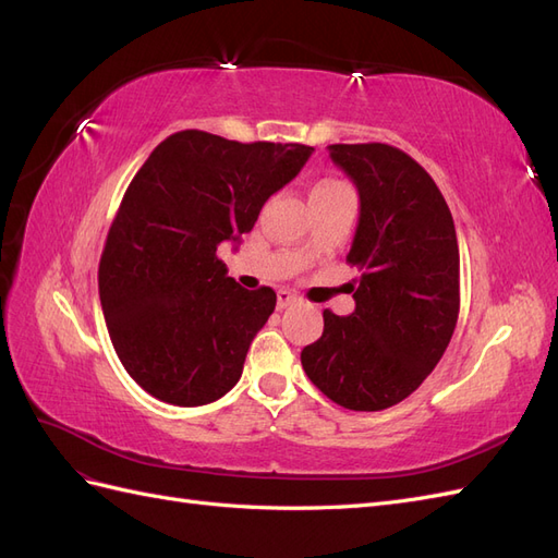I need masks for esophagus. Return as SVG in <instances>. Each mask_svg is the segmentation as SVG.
<instances>
[{
	"label": "esophagus",
	"mask_w": 558,
	"mask_h": 558,
	"mask_svg": "<svg viewBox=\"0 0 558 558\" xmlns=\"http://www.w3.org/2000/svg\"><path fill=\"white\" fill-rule=\"evenodd\" d=\"M298 300H300V298H298L293 291H286V289L277 291V307H279V310L293 305V302H298Z\"/></svg>",
	"instance_id": "1"
}]
</instances>
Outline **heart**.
Wrapping results in <instances>:
<instances>
[{
    "mask_svg": "<svg viewBox=\"0 0 558 558\" xmlns=\"http://www.w3.org/2000/svg\"><path fill=\"white\" fill-rule=\"evenodd\" d=\"M335 189H342V183H335V181H320L314 185L312 193H320V191H335Z\"/></svg>",
    "mask_w": 558,
    "mask_h": 558,
    "instance_id": "b5f03b06",
    "label": "heart"
}]
</instances>
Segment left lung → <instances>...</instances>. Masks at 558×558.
Masks as SVG:
<instances>
[{"label": "left lung", "instance_id": "obj_1", "mask_svg": "<svg viewBox=\"0 0 558 558\" xmlns=\"http://www.w3.org/2000/svg\"><path fill=\"white\" fill-rule=\"evenodd\" d=\"M361 214L347 263L356 310L324 312V335L300 353L320 393L353 412H379L414 393L440 363L459 320V242L430 174L388 144H332Z\"/></svg>", "mask_w": 558, "mask_h": 558}]
</instances>
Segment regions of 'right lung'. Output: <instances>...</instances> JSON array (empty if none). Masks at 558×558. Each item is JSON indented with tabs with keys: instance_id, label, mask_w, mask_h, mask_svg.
Masks as SVG:
<instances>
[{
	"instance_id": "1",
	"label": "right lung",
	"mask_w": 558,
	"mask_h": 558,
	"mask_svg": "<svg viewBox=\"0 0 558 558\" xmlns=\"http://www.w3.org/2000/svg\"><path fill=\"white\" fill-rule=\"evenodd\" d=\"M312 150L183 130L158 144L132 179L97 279L113 349L146 393L197 408L240 381L277 293L242 289L216 248L240 244Z\"/></svg>"
}]
</instances>
